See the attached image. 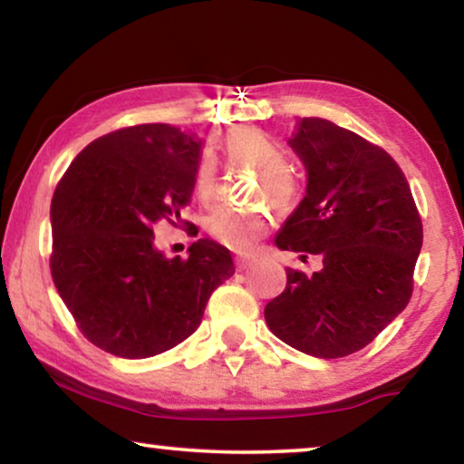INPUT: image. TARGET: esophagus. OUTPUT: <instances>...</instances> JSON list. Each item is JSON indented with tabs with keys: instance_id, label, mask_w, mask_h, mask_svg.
Listing matches in <instances>:
<instances>
[{
	"instance_id": "34e87169",
	"label": "esophagus",
	"mask_w": 464,
	"mask_h": 464,
	"mask_svg": "<svg viewBox=\"0 0 464 464\" xmlns=\"http://www.w3.org/2000/svg\"><path fill=\"white\" fill-rule=\"evenodd\" d=\"M234 262H237V268L238 270H246L253 264V257L251 256H237V259H234Z\"/></svg>"
}]
</instances>
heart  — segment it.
Masks as SVG:
<instances>
[{"label":"heart","mask_w":464,"mask_h":464,"mask_svg":"<svg viewBox=\"0 0 464 464\" xmlns=\"http://www.w3.org/2000/svg\"><path fill=\"white\" fill-rule=\"evenodd\" d=\"M226 150L232 160L249 162L262 169L257 194L264 196L275 208H289L294 205L297 186L287 170V154L275 139L259 129H237L226 137ZM218 186V167L213 156H202L196 169L194 188L202 202H208ZM270 215L264 208H230L219 207L208 215L207 232L219 245L232 251H249L268 232Z\"/></svg>","instance_id":"1"}]
</instances>
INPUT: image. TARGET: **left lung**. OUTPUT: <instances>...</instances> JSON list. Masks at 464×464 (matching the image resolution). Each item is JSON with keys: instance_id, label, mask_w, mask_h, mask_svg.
I'll return each instance as SVG.
<instances>
[{"instance_id": "obj_1", "label": "left lung", "mask_w": 464, "mask_h": 464, "mask_svg": "<svg viewBox=\"0 0 464 464\" xmlns=\"http://www.w3.org/2000/svg\"><path fill=\"white\" fill-rule=\"evenodd\" d=\"M289 145L306 167V196L275 243L302 262L319 257L321 268H287V287L264 316L295 351L346 357L408 306L422 221L399 164L357 132L302 118Z\"/></svg>"}]
</instances>
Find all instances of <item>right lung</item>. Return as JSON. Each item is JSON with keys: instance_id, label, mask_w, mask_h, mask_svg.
Segmentation results:
<instances>
[{"instance_id": "obj_1", "label": "right lung", "mask_w": 464, "mask_h": 464, "mask_svg": "<svg viewBox=\"0 0 464 464\" xmlns=\"http://www.w3.org/2000/svg\"><path fill=\"white\" fill-rule=\"evenodd\" d=\"M200 145L170 124L113 130L86 145L54 189L53 281L82 334L105 353L148 359L177 346L234 275L230 251L215 240H196L188 259L154 245L158 221L181 224Z\"/></svg>"}]
</instances>
